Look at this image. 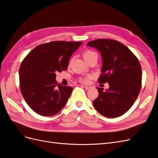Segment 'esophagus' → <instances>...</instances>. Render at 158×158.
I'll list each match as a JSON object with an SVG mask.
<instances>
[{
    "mask_svg": "<svg viewBox=\"0 0 158 158\" xmlns=\"http://www.w3.org/2000/svg\"><path fill=\"white\" fill-rule=\"evenodd\" d=\"M85 87V89H87V90H89V89H91V86H89V85H85V87Z\"/></svg>",
    "mask_w": 158,
    "mask_h": 158,
    "instance_id": "obj_1",
    "label": "esophagus"
}]
</instances>
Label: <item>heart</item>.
<instances>
[{
    "label": "heart",
    "instance_id": "1",
    "mask_svg": "<svg viewBox=\"0 0 158 158\" xmlns=\"http://www.w3.org/2000/svg\"><path fill=\"white\" fill-rule=\"evenodd\" d=\"M83 56L84 59H85L87 62L94 57L98 58L97 53L91 50H87L84 51L83 53ZM91 77H92V76L91 75H87L86 77H80L79 79V81L81 83H87Z\"/></svg>",
    "mask_w": 158,
    "mask_h": 158
}]
</instances>
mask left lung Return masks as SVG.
<instances>
[{
  "instance_id": "1",
  "label": "left lung",
  "mask_w": 158,
  "mask_h": 158,
  "mask_svg": "<svg viewBox=\"0 0 158 158\" xmlns=\"http://www.w3.org/2000/svg\"><path fill=\"white\" fill-rule=\"evenodd\" d=\"M98 49L103 60L98 83H108L109 89L97 87L98 97L94 101L96 110L108 118L124 114L136 101L141 88L142 70L138 58L120 42L98 39L87 43Z\"/></svg>"
}]
</instances>
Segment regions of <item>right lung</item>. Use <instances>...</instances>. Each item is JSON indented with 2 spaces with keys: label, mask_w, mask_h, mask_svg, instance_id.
<instances>
[{
  "label": "right lung",
  "mask_w": 158,
  "mask_h": 158,
  "mask_svg": "<svg viewBox=\"0 0 158 158\" xmlns=\"http://www.w3.org/2000/svg\"><path fill=\"white\" fill-rule=\"evenodd\" d=\"M82 42L54 41L34 48L22 61L19 85L25 101L40 115L56 114L67 104L73 88L56 81V73L67 69L73 53Z\"/></svg>",
  "instance_id": "right-lung-1"
}]
</instances>
